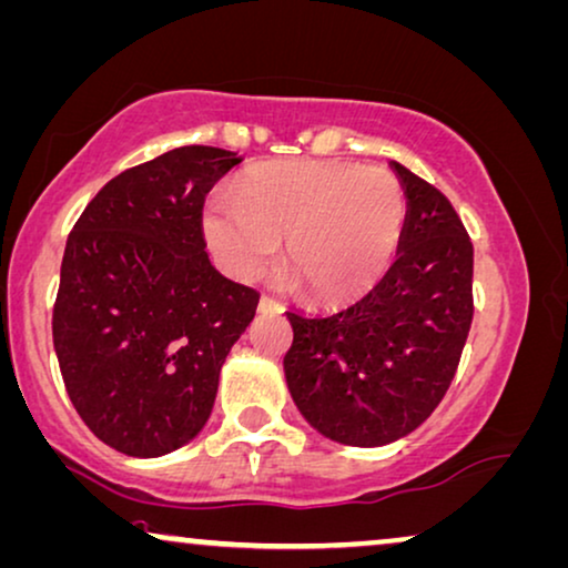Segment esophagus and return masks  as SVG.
Segmentation results:
<instances>
[{
  "label": "esophagus",
  "mask_w": 568,
  "mask_h": 568,
  "mask_svg": "<svg viewBox=\"0 0 568 568\" xmlns=\"http://www.w3.org/2000/svg\"><path fill=\"white\" fill-rule=\"evenodd\" d=\"M257 311L260 314H283V306L273 298H267V295H262L260 303H257Z\"/></svg>",
  "instance_id": "1"
}]
</instances>
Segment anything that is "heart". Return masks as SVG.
Returning <instances> with one entry per match:
<instances>
[{
    "mask_svg": "<svg viewBox=\"0 0 568 568\" xmlns=\"http://www.w3.org/2000/svg\"><path fill=\"white\" fill-rule=\"evenodd\" d=\"M406 195L394 172L349 162L262 164L236 182V203L211 197L203 211L207 246L239 281L285 270L316 303L365 293L402 244Z\"/></svg>",
    "mask_w": 568,
    "mask_h": 568,
    "instance_id": "obj_1",
    "label": "heart"
}]
</instances>
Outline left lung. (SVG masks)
<instances>
[{
    "instance_id": "1",
    "label": "left lung",
    "mask_w": 568,
    "mask_h": 568,
    "mask_svg": "<svg viewBox=\"0 0 568 568\" xmlns=\"http://www.w3.org/2000/svg\"><path fill=\"white\" fill-rule=\"evenodd\" d=\"M406 195L396 262L337 314L287 311L283 371L301 417L326 440L381 447L443 402L474 318V246L447 197L388 162Z\"/></svg>"
}]
</instances>
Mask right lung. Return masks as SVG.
Here are the masks:
<instances>
[{
    "label": "right lung",
    "mask_w": 568,
    "mask_h": 568,
    "mask_svg": "<svg viewBox=\"0 0 568 568\" xmlns=\"http://www.w3.org/2000/svg\"><path fill=\"white\" fill-rule=\"evenodd\" d=\"M244 156L182 146L110 180L71 231L53 308L63 386L94 437L162 458L203 433L260 293L223 277L203 203Z\"/></svg>",
    "instance_id": "right-lung-1"
}]
</instances>
